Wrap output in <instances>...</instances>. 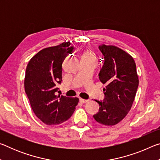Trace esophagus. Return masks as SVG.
<instances>
[{"instance_id": "obj_1", "label": "esophagus", "mask_w": 160, "mask_h": 160, "mask_svg": "<svg viewBox=\"0 0 160 160\" xmlns=\"http://www.w3.org/2000/svg\"><path fill=\"white\" fill-rule=\"evenodd\" d=\"M80 102H82V103H87V102H89V100L88 99H84L80 98Z\"/></svg>"}]
</instances>
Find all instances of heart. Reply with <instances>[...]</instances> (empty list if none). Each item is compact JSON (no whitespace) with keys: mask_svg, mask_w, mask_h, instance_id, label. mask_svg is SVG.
<instances>
[{"mask_svg":"<svg viewBox=\"0 0 160 160\" xmlns=\"http://www.w3.org/2000/svg\"><path fill=\"white\" fill-rule=\"evenodd\" d=\"M82 58H95L94 54L92 51L90 50H87L83 53Z\"/></svg>","mask_w":160,"mask_h":160,"instance_id":"b5f03b06","label":"heart"}]
</instances>
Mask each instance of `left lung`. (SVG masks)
<instances>
[{
  "instance_id": "left-lung-1",
  "label": "left lung",
  "mask_w": 160,
  "mask_h": 160,
  "mask_svg": "<svg viewBox=\"0 0 160 160\" xmlns=\"http://www.w3.org/2000/svg\"><path fill=\"white\" fill-rule=\"evenodd\" d=\"M99 49L104 59L99 78L107 85L103 90L104 99L95 100L99 109L93 117L102 125L113 126L131 109L139 84L136 65L130 54L115 46L102 44Z\"/></svg>"
}]
</instances>
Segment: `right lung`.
Returning a JSON list of instances; mask_svg holds the SVG:
<instances>
[{
    "label": "right lung",
    "instance_id": "1",
    "mask_svg": "<svg viewBox=\"0 0 160 160\" xmlns=\"http://www.w3.org/2000/svg\"><path fill=\"white\" fill-rule=\"evenodd\" d=\"M73 47L70 43L45 48L29 61L26 68L25 90L38 118L48 126L58 125L71 117L79 102L78 97L56 94L62 81V63Z\"/></svg>",
    "mask_w": 160,
    "mask_h": 160
}]
</instances>
